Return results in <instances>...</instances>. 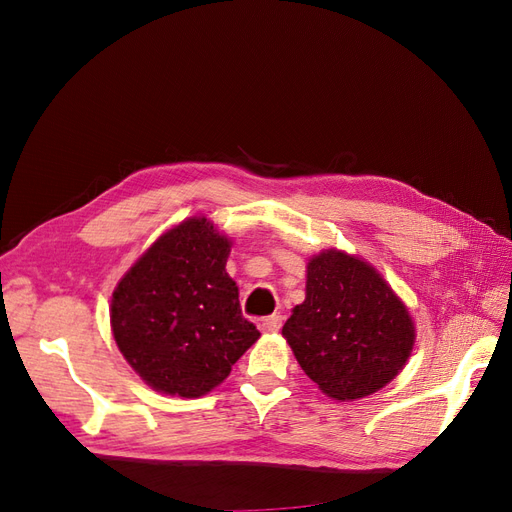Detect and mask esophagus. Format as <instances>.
<instances>
[{
  "mask_svg": "<svg viewBox=\"0 0 512 512\" xmlns=\"http://www.w3.org/2000/svg\"><path fill=\"white\" fill-rule=\"evenodd\" d=\"M258 327H260L262 333H275V331H280V329H282V316L273 314V316L262 318Z\"/></svg>",
  "mask_w": 512,
  "mask_h": 512,
  "instance_id": "obj_1",
  "label": "esophagus"
}]
</instances>
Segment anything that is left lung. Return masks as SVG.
I'll return each instance as SVG.
<instances>
[{
	"mask_svg": "<svg viewBox=\"0 0 512 512\" xmlns=\"http://www.w3.org/2000/svg\"><path fill=\"white\" fill-rule=\"evenodd\" d=\"M282 335L305 374L339 401L380 391L404 369L414 322L384 277L361 258L327 250L307 262L305 301Z\"/></svg>",
	"mask_w": 512,
	"mask_h": 512,
	"instance_id": "left-lung-1",
	"label": "left lung"
}]
</instances>
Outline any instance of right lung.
Segmentation results:
<instances>
[{
	"label": "right lung",
	"mask_w": 512,
	"mask_h": 512,
	"mask_svg": "<svg viewBox=\"0 0 512 512\" xmlns=\"http://www.w3.org/2000/svg\"><path fill=\"white\" fill-rule=\"evenodd\" d=\"M230 245L207 218H190L164 232L117 284L115 342L151 389L205 395L260 337L226 273Z\"/></svg>",
	"instance_id": "add662e5"
}]
</instances>
